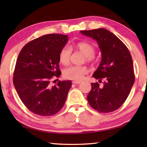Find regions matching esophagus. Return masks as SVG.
<instances>
[{"label":"esophagus","instance_id":"esophagus-1","mask_svg":"<svg viewBox=\"0 0 147 147\" xmlns=\"http://www.w3.org/2000/svg\"><path fill=\"white\" fill-rule=\"evenodd\" d=\"M82 82L81 81H73V84H80Z\"/></svg>","mask_w":147,"mask_h":147}]
</instances>
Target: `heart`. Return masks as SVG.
Returning a JSON list of instances; mask_svg holds the SVG:
<instances>
[{
  "label": "heart",
  "mask_w": 147,
  "mask_h": 147,
  "mask_svg": "<svg viewBox=\"0 0 147 147\" xmlns=\"http://www.w3.org/2000/svg\"><path fill=\"white\" fill-rule=\"evenodd\" d=\"M76 48L85 56L86 61L91 62L93 60L95 49L93 45L86 42H80L76 45ZM71 53V49L69 47L62 48L59 54V60L60 63L63 65H67L70 61ZM87 73L88 69L85 66L72 65L65 69L63 76L67 79L78 81L81 80Z\"/></svg>",
  "instance_id": "obj_1"
}]
</instances>
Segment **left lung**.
<instances>
[{"label": "left lung", "instance_id": "obj_1", "mask_svg": "<svg viewBox=\"0 0 147 147\" xmlns=\"http://www.w3.org/2000/svg\"><path fill=\"white\" fill-rule=\"evenodd\" d=\"M81 34L97 42L100 50V63L93 76L99 82L91 83L87 98L98 112L109 113L123 105L135 81L134 65L130 51L115 35L104 28L80 31Z\"/></svg>", "mask_w": 147, "mask_h": 147}]
</instances>
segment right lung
<instances>
[{"mask_svg":"<svg viewBox=\"0 0 147 147\" xmlns=\"http://www.w3.org/2000/svg\"><path fill=\"white\" fill-rule=\"evenodd\" d=\"M68 39L67 35H44L30 41L20 52L13 82L19 98L32 113L53 115L65 102L71 81L52 86L51 80L60 76L59 54Z\"/></svg>","mask_w":147,"mask_h":147,"instance_id":"1","label":"right lung"}]
</instances>
